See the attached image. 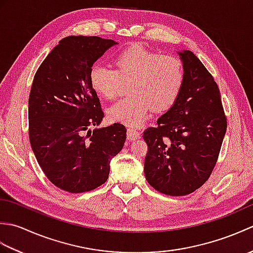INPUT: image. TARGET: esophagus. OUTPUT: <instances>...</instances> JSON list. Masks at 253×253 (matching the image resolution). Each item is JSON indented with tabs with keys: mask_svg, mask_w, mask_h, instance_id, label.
Instances as JSON below:
<instances>
[{
	"mask_svg": "<svg viewBox=\"0 0 253 253\" xmlns=\"http://www.w3.org/2000/svg\"><path fill=\"white\" fill-rule=\"evenodd\" d=\"M127 138L129 140H136V139L140 138V132L138 130L133 129V128H128L127 129Z\"/></svg>",
	"mask_w": 253,
	"mask_h": 253,
	"instance_id": "esophagus-1",
	"label": "esophagus"
}]
</instances>
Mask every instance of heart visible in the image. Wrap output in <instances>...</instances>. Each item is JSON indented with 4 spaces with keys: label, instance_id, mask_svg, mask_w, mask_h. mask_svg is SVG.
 Returning a JSON list of instances; mask_svg holds the SVG:
<instances>
[{
    "label": "heart",
    "instance_id": "heart-1",
    "mask_svg": "<svg viewBox=\"0 0 253 253\" xmlns=\"http://www.w3.org/2000/svg\"><path fill=\"white\" fill-rule=\"evenodd\" d=\"M116 69L95 63L89 72L92 89L104 99H113L120 92L122 83H129V96L112 104L107 116L112 122L127 126H140L148 120L151 107L164 111L178 96L185 72L182 63L174 55H160L136 45L121 52L115 58Z\"/></svg>",
    "mask_w": 253,
    "mask_h": 253
}]
</instances>
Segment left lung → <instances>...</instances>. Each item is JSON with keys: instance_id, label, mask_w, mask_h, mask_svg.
<instances>
[{"instance_id": "1", "label": "left lung", "mask_w": 253, "mask_h": 253, "mask_svg": "<svg viewBox=\"0 0 253 253\" xmlns=\"http://www.w3.org/2000/svg\"><path fill=\"white\" fill-rule=\"evenodd\" d=\"M185 78L157 127L143 132L146 179L168 196H186L211 175L226 132L221 94L212 75L191 51L178 52Z\"/></svg>"}]
</instances>
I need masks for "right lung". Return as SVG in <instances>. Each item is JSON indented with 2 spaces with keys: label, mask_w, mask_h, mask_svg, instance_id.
Wrapping results in <instances>:
<instances>
[{
  "label": "right lung",
  "mask_w": 253,
  "mask_h": 253,
  "mask_svg": "<svg viewBox=\"0 0 253 253\" xmlns=\"http://www.w3.org/2000/svg\"><path fill=\"white\" fill-rule=\"evenodd\" d=\"M117 42L100 37L62 39L35 75L29 95V139L53 185L68 192L93 190L109 178L111 160L126 140V128L99 126L104 113L89 72Z\"/></svg>",
  "instance_id": "add662e5"
}]
</instances>
